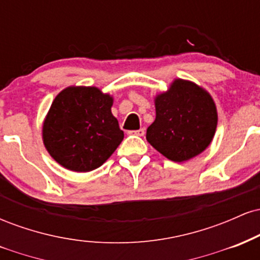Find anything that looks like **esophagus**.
I'll use <instances>...</instances> for the list:
<instances>
[{
  "instance_id": "1",
  "label": "esophagus",
  "mask_w": 260,
  "mask_h": 260,
  "mask_svg": "<svg viewBox=\"0 0 260 260\" xmlns=\"http://www.w3.org/2000/svg\"><path fill=\"white\" fill-rule=\"evenodd\" d=\"M145 133V129L144 128H140V129H137V131H131L129 134H134V136H138V137H143Z\"/></svg>"
}]
</instances>
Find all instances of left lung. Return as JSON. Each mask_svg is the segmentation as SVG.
I'll return each mask as SVG.
<instances>
[{
	"mask_svg": "<svg viewBox=\"0 0 260 260\" xmlns=\"http://www.w3.org/2000/svg\"><path fill=\"white\" fill-rule=\"evenodd\" d=\"M155 121L147 140L169 160L182 162L209 147L217 126L216 106L210 94L184 79H175L168 91L155 96Z\"/></svg>",
	"mask_w": 260,
	"mask_h": 260,
	"instance_id": "obj_1",
	"label": "left lung"
}]
</instances>
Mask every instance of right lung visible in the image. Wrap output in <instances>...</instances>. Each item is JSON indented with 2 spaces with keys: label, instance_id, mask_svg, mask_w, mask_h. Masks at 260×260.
<instances>
[{
  "label": "right lung",
  "instance_id": "1",
  "mask_svg": "<svg viewBox=\"0 0 260 260\" xmlns=\"http://www.w3.org/2000/svg\"><path fill=\"white\" fill-rule=\"evenodd\" d=\"M113 99L96 86H68L45 117L44 145L64 169L89 172L100 168L123 140L111 112Z\"/></svg>",
  "mask_w": 260,
  "mask_h": 260
}]
</instances>
